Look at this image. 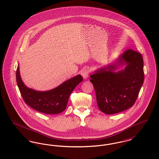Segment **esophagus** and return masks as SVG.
Wrapping results in <instances>:
<instances>
[{
  "mask_svg": "<svg viewBox=\"0 0 159 159\" xmlns=\"http://www.w3.org/2000/svg\"><path fill=\"white\" fill-rule=\"evenodd\" d=\"M81 74H82V76L83 77V79H86L88 77V76H89V70H88V69H84V70H83V71H82Z\"/></svg>",
  "mask_w": 159,
  "mask_h": 159,
  "instance_id": "34e87169",
  "label": "esophagus"
}]
</instances>
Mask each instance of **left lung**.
<instances>
[{
    "instance_id": "left-lung-1",
    "label": "left lung",
    "mask_w": 159,
    "mask_h": 159,
    "mask_svg": "<svg viewBox=\"0 0 159 159\" xmlns=\"http://www.w3.org/2000/svg\"><path fill=\"white\" fill-rule=\"evenodd\" d=\"M124 63L127 65L125 68L114 71L119 64ZM90 77L102 112L112 114L125 111L134 106L144 83L142 55L128 49L115 64L96 71Z\"/></svg>"
}]
</instances>
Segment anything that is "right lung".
Instances as JSON below:
<instances>
[{
    "label": "right lung",
    "instance_id": "right-lung-1",
    "mask_svg": "<svg viewBox=\"0 0 159 159\" xmlns=\"http://www.w3.org/2000/svg\"><path fill=\"white\" fill-rule=\"evenodd\" d=\"M16 83L24 102L39 112L56 114L62 112L66 108L69 97L79 83L83 81L81 75H77L48 91H34L28 88L20 75L19 66L16 73Z\"/></svg>",
    "mask_w": 159,
    "mask_h": 159
}]
</instances>
